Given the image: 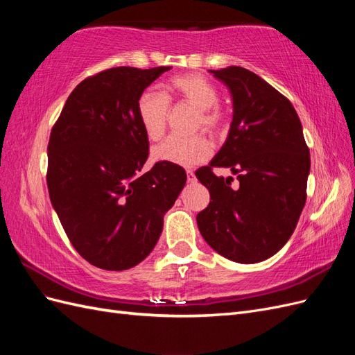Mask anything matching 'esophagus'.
Listing matches in <instances>:
<instances>
[{
	"mask_svg": "<svg viewBox=\"0 0 355 355\" xmlns=\"http://www.w3.org/2000/svg\"><path fill=\"white\" fill-rule=\"evenodd\" d=\"M187 179H188V182H194V180H196L194 171H192V170H187Z\"/></svg>",
	"mask_w": 355,
	"mask_h": 355,
	"instance_id": "1",
	"label": "esophagus"
}]
</instances>
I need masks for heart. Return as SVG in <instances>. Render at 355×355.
Segmentation results:
<instances>
[{
  "label": "heart",
  "instance_id": "heart-1",
  "mask_svg": "<svg viewBox=\"0 0 355 355\" xmlns=\"http://www.w3.org/2000/svg\"><path fill=\"white\" fill-rule=\"evenodd\" d=\"M218 89L201 73L176 75L166 84V93L144 92L137 98L136 114L148 139L158 141L164 135L171 102L189 103L196 108L192 130L202 128L214 136L225 127V114L216 105ZM210 155L209 142L201 135L188 137L168 136L153 149V158L161 163L191 167L206 161Z\"/></svg>",
  "mask_w": 355,
  "mask_h": 355
}]
</instances>
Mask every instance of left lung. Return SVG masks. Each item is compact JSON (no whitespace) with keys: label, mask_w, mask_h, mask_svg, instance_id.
Masks as SVG:
<instances>
[{"label":"left lung","mask_w":355,"mask_h":355,"mask_svg":"<svg viewBox=\"0 0 355 355\" xmlns=\"http://www.w3.org/2000/svg\"><path fill=\"white\" fill-rule=\"evenodd\" d=\"M210 72L230 89L234 116L220 151L196 171L210 192L198 230L227 259L256 263L292 237L306 201L309 149L293 105L259 75L241 67ZM216 166L230 168L241 185L214 175Z\"/></svg>","instance_id":"obj_1"}]
</instances>
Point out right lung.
<instances>
[{"instance_id": "1", "label": "right lung", "mask_w": 355, "mask_h": 355, "mask_svg": "<svg viewBox=\"0 0 355 355\" xmlns=\"http://www.w3.org/2000/svg\"><path fill=\"white\" fill-rule=\"evenodd\" d=\"M170 67H118L83 80L50 133L47 188L71 244L106 271L133 268L153 252L164 213L187 173L158 163L141 173L149 142L137 98Z\"/></svg>"}]
</instances>
